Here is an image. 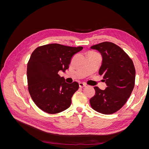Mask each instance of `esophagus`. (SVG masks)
I'll return each instance as SVG.
<instances>
[{
    "label": "esophagus",
    "instance_id": "1",
    "mask_svg": "<svg viewBox=\"0 0 149 149\" xmlns=\"http://www.w3.org/2000/svg\"><path fill=\"white\" fill-rule=\"evenodd\" d=\"M86 86V85L84 83H79V88H81L85 87Z\"/></svg>",
    "mask_w": 149,
    "mask_h": 149
}]
</instances>
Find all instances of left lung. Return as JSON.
<instances>
[{
  "mask_svg": "<svg viewBox=\"0 0 149 149\" xmlns=\"http://www.w3.org/2000/svg\"><path fill=\"white\" fill-rule=\"evenodd\" d=\"M91 48L102 55L99 74L103 76L107 87L105 90L94 87L95 94L90 99V104L100 113L113 114L123 107L133 91L136 79L133 61L123 49L112 42H102Z\"/></svg>",
  "mask_w": 149,
  "mask_h": 149,
  "instance_id": "left-lung-1",
  "label": "left lung"
}]
</instances>
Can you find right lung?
<instances>
[{"instance_id": "1", "label": "right lung", "mask_w": 149, "mask_h": 149, "mask_svg": "<svg viewBox=\"0 0 149 149\" xmlns=\"http://www.w3.org/2000/svg\"><path fill=\"white\" fill-rule=\"evenodd\" d=\"M83 48L52 43L38 47L31 53L26 70L28 89L35 104L43 111L57 114L70 106L79 84L66 83L58 73L68 69L72 58Z\"/></svg>"}]
</instances>
